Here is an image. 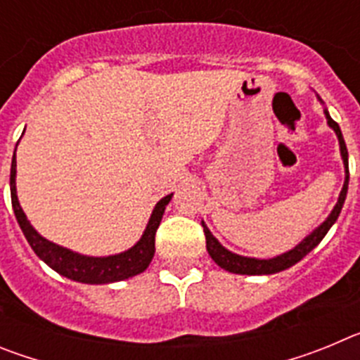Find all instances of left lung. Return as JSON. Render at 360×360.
<instances>
[{
  "label": "left lung",
  "mask_w": 360,
  "mask_h": 360,
  "mask_svg": "<svg viewBox=\"0 0 360 360\" xmlns=\"http://www.w3.org/2000/svg\"><path fill=\"white\" fill-rule=\"evenodd\" d=\"M319 98V97H317ZM321 101V98H319ZM324 115H326V120H328V126L335 131L337 139H339V146H341V157H342V164H345V186H342L341 195H339V200H337L335 207L333 211L330 212V216L324 219L323 224L316 229L314 232H310L307 238L299 245H295L294 249L288 250L285 254H279L276 257H270V259H257V257H247V256H240V254H234L231 250H227L224 245L219 243L214 236L211 234V231L207 229V225L202 221L203 232H205V243H207V252L209 256L214 259V263L221 269L229 270L232 274H247V276H263V274H276V272H281V270L290 269L292 265H295L297 262H301L304 256H307L310 250H314L317 245L321 243L324 236H326V232L330 231L333 224H335V219L339 218L341 214V209L345 205L346 200V193H348V180H349V171H348V149H346L345 139H342L341 128H339V124L330 117L328 110H324Z\"/></svg>",
  "instance_id": "8db88e82"
}]
</instances>
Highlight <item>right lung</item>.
<instances>
[{
  "mask_svg": "<svg viewBox=\"0 0 360 360\" xmlns=\"http://www.w3.org/2000/svg\"><path fill=\"white\" fill-rule=\"evenodd\" d=\"M11 196L15 219H18L25 238L30 243L32 250L50 269L56 270L57 274L73 279V281L88 283V285H104V283L122 281V279L133 278V276L141 274V272L148 269L153 256H155V234H157V229L162 221V216H164L165 205L169 203L173 193L164 196L155 205L144 234H142L141 240L133 245L131 249L115 254V256L104 257L82 256V254L73 252V250L65 249V247H59V245L52 243V241L41 236L39 232L32 227L30 221L27 219V214H25L21 205H19L18 193H15V151L11 167Z\"/></svg>",
  "mask_w": 360,
  "mask_h": 360,
  "instance_id": "obj_1",
  "label": "right lung"
}]
</instances>
